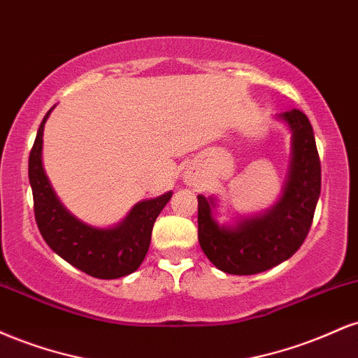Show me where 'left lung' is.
<instances>
[{"mask_svg": "<svg viewBox=\"0 0 358 358\" xmlns=\"http://www.w3.org/2000/svg\"><path fill=\"white\" fill-rule=\"evenodd\" d=\"M291 133L289 170L281 196L268 210L219 224L215 196L199 195V242L217 269L249 276L281 264L301 248L322 190L315 133L301 110L278 114Z\"/></svg>", "mask_w": 358, "mask_h": 358, "instance_id": "8db88e82", "label": "left lung"}]
</instances>
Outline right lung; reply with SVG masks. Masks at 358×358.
Here are the masks:
<instances>
[{"label": "right lung", "instance_id": "add662e5", "mask_svg": "<svg viewBox=\"0 0 358 358\" xmlns=\"http://www.w3.org/2000/svg\"><path fill=\"white\" fill-rule=\"evenodd\" d=\"M53 108L45 114L28 159V178L40 234L53 252L89 276L99 279L127 276L146 257L156 217L170 202L173 192L141 200L113 227H96L77 219L59 200L43 168V127Z\"/></svg>", "mask_w": 358, "mask_h": 358}]
</instances>
